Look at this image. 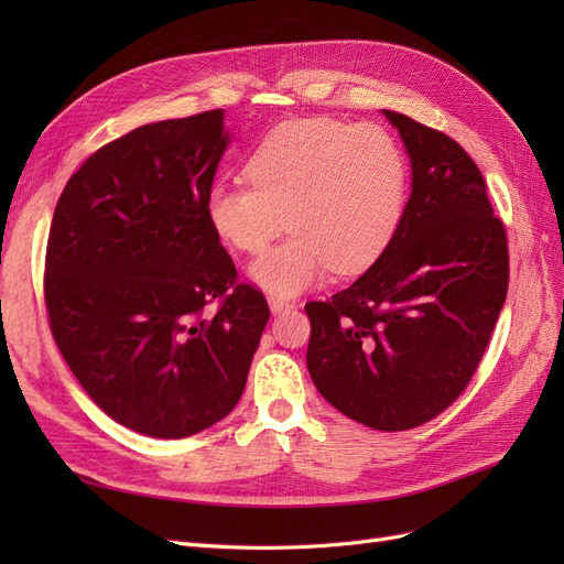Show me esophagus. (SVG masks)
Returning a JSON list of instances; mask_svg holds the SVG:
<instances>
[{
	"instance_id": "obj_1",
	"label": "esophagus",
	"mask_w": 564,
	"mask_h": 564,
	"mask_svg": "<svg viewBox=\"0 0 564 564\" xmlns=\"http://www.w3.org/2000/svg\"><path fill=\"white\" fill-rule=\"evenodd\" d=\"M268 305H270V313H272V315H280V313H284V311L292 308V303L280 301V299H270V301H268Z\"/></svg>"
}]
</instances>
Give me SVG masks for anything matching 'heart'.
Wrapping results in <instances>:
<instances>
[{
	"label": "heart",
	"instance_id": "obj_1",
	"mask_svg": "<svg viewBox=\"0 0 564 564\" xmlns=\"http://www.w3.org/2000/svg\"><path fill=\"white\" fill-rule=\"evenodd\" d=\"M251 185L216 181L207 224L237 251H259L282 226L294 237L249 263V280L272 299H294L329 270L355 275L379 259L404 212L406 162L373 124L329 117L272 129L247 160Z\"/></svg>",
	"mask_w": 564,
	"mask_h": 564
}]
</instances>
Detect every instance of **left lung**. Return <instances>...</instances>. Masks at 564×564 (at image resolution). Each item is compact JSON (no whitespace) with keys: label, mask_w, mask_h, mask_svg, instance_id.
Wrapping results in <instances>:
<instances>
[{"label":"left lung","mask_w":564,"mask_h":564,"mask_svg":"<svg viewBox=\"0 0 564 564\" xmlns=\"http://www.w3.org/2000/svg\"><path fill=\"white\" fill-rule=\"evenodd\" d=\"M412 166L400 226L373 265L311 301L319 395L373 431H409L464 392L508 292V247L480 169L449 135L381 110Z\"/></svg>","instance_id":"left-lung-1"}]
</instances>
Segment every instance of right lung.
<instances>
[{"instance_id":"1","label":"right lung","mask_w":564,"mask_h":564,"mask_svg":"<svg viewBox=\"0 0 564 564\" xmlns=\"http://www.w3.org/2000/svg\"><path fill=\"white\" fill-rule=\"evenodd\" d=\"M228 145L224 110L133 129L77 169L51 220V334L87 395L148 437L226 419L270 317L204 214Z\"/></svg>"}]
</instances>
